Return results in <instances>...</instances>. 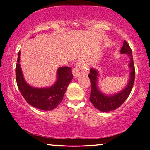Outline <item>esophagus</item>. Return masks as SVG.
I'll return each mask as SVG.
<instances>
[{
  "instance_id": "esophagus-1",
  "label": "esophagus",
  "mask_w": 150,
  "mask_h": 150,
  "mask_svg": "<svg viewBox=\"0 0 150 150\" xmlns=\"http://www.w3.org/2000/svg\"><path fill=\"white\" fill-rule=\"evenodd\" d=\"M88 67L83 62H79L75 67L73 70V73L74 77H77L80 74H87L88 73Z\"/></svg>"
}]
</instances>
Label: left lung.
Masks as SVG:
<instances>
[{"label":"left lung","instance_id":"left-lung-1","mask_svg":"<svg viewBox=\"0 0 150 150\" xmlns=\"http://www.w3.org/2000/svg\"><path fill=\"white\" fill-rule=\"evenodd\" d=\"M120 52L121 54H127L129 55L130 58L129 66L131 69L130 74V79L128 84L120 93L110 96L103 95L98 89L97 86H96L98 72L95 69H91L90 70V73L88 75V77H89L91 81V87L89 100L94 106L100 111L108 112L120 107L130 95L131 91L132 89L134 80H135V67H134L133 60L132 52L130 45L126 40L124 41L123 46L121 48Z\"/></svg>","mask_w":150,"mask_h":150}]
</instances>
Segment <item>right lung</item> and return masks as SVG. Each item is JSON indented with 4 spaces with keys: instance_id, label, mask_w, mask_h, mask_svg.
Masks as SVG:
<instances>
[{
    "instance_id": "add662e5",
    "label": "right lung",
    "mask_w": 150,
    "mask_h": 150,
    "mask_svg": "<svg viewBox=\"0 0 150 150\" xmlns=\"http://www.w3.org/2000/svg\"><path fill=\"white\" fill-rule=\"evenodd\" d=\"M18 52L16 65V79L20 92L26 102L42 110H52L62 102L68 85L73 77L71 67H62L57 70L56 83L49 88H36L27 84L22 75Z\"/></svg>"
}]
</instances>
